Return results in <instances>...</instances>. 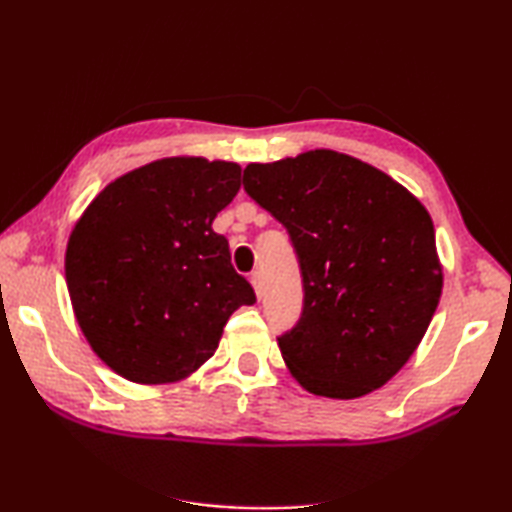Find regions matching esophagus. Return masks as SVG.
Listing matches in <instances>:
<instances>
[{
    "instance_id": "1",
    "label": "esophagus",
    "mask_w": 512,
    "mask_h": 512,
    "mask_svg": "<svg viewBox=\"0 0 512 512\" xmlns=\"http://www.w3.org/2000/svg\"><path fill=\"white\" fill-rule=\"evenodd\" d=\"M250 284H253L257 298H262V273L255 271L253 275H250Z\"/></svg>"
}]
</instances>
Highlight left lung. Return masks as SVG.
<instances>
[{
  "label": "left lung",
  "mask_w": 512,
  "mask_h": 512,
  "mask_svg": "<svg viewBox=\"0 0 512 512\" xmlns=\"http://www.w3.org/2000/svg\"><path fill=\"white\" fill-rule=\"evenodd\" d=\"M244 189L287 228L298 255L302 314L277 336L291 375L332 400L384 386L443 293L429 212L384 171L327 149L248 164Z\"/></svg>",
  "instance_id": "1"
}]
</instances>
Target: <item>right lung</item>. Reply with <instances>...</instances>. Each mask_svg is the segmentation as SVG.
Segmentation results:
<instances>
[{
  "instance_id": "add662e5",
  "label": "right lung",
  "mask_w": 512,
  "mask_h": 512,
  "mask_svg": "<svg viewBox=\"0 0 512 512\" xmlns=\"http://www.w3.org/2000/svg\"><path fill=\"white\" fill-rule=\"evenodd\" d=\"M241 187L235 162L162 158L94 198L67 241L74 316L97 357L135 384L192 375L255 291L212 221Z\"/></svg>"
}]
</instances>
